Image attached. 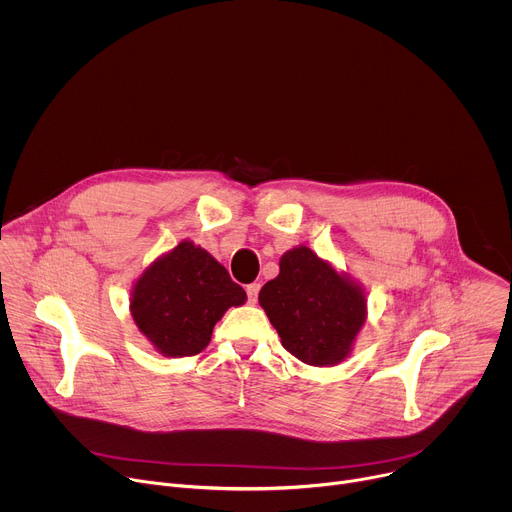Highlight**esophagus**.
<instances>
[{
    "mask_svg": "<svg viewBox=\"0 0 512 512\" xmlns=\"http://www.w3.org/2000/svg\"><path fill=\"white\" fill-rule=\"evenodd\" d=\"M259 289H261L259 283H249V285H247V300H249V304H255V302H257Z\"/></svg>",
    "mask_w": 512,
    "mask_h": 512,
    "instance_id": "1",
    "label": "esophagus"
}]
</instances>
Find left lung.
Here are the masks:
<instances>
[{"mask_svg": "<svg viewBox=\"0 0 512 512\" xmlns=\"http://www.w3.org/2000/svg\"><path fill=\"white\" fill-rule=\"evenodd\" d=\"M259 304L283 348L312 367L342 362L367 320L362 287L304 245L281 255Z\"/></svg>", "mask_w": 512, "mask_h": 512, "instance_id": "left-lung-1", "label": "left lung"}]
</instances>
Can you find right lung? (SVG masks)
<instances>
[{
	"label": "right lung",
	"instance_id": "right-lung-1",
	"mask_svg": "<svg viewBox=\"0 0 512 512\" xmlns=\"http://www.w3.org/2000/svg\"><path fill=\"white\" fill-rule=\"evenodd\" d=\"M245 300V289L221 263L192 241H182L141 273L129 310L158 352L178 358L202 352L214 324Z\"/></svg>",
	"mask_w": 512,
	"mask_h": 512
}]
</instances>
